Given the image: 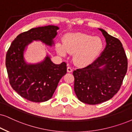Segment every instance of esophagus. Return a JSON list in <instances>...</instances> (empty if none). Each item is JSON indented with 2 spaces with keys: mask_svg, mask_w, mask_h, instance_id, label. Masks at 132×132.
<instances>
[{
  "mask_svg": "<svg viewBox=\"0 0 132 132\" xmlns=\"http://www.w3.org/2000/svg\"><path fill=\"white\" fill-rule=\"evenodd\" d=\"M67 71H68V72L71 73V72H72V69L71 67H68L67 68Z\"/></svg>",
  "mask_w": 132,
  "mask_h": 132,
  "instance_id": "1",
  "label": "esophagus"
}]
</instances>
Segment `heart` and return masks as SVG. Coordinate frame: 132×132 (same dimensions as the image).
<instances>
[{"mask_svg": "<svg viewBox=\"0 0 132 132\" xmlns=\"http://www.w3.org/2000/svg\"><path fill=\"white\" fill-rule=\"evenodd\" d=\"M103 48V41L99 36L81 33L66 34L63 39V45L61 43L56 45L58 54L63 56L68 53L74 54V62L79 66L92 63L101 54Z\"/></svg>", "mask_w": 132, "mask_h": 132, "instance_id": "1", "label": "heart"}]
</instances>
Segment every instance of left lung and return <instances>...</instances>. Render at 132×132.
I'll return each instance as SVG.
<instances>
[{
    "mask_svg": "<svg viewBox=\"0 0 132 132\" xmlns=\"http://www.w3.org/2000/svg\"><path fill=\"white\" fill-rule=\"evenodd\" d=\"M98 29L105 38L104 50L92 64L73 72L76 96L89 105L111 99L121 88L127 70V58L121 41Z\"/></svg>",
    "mask_w": 132,
    "mask_h": 132,
    "instance_id": "left-lung-1",
    "label": "left lung"
}]
</instances>
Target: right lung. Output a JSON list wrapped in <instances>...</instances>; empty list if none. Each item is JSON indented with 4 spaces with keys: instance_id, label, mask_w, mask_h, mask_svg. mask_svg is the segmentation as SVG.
<instances>
[{
    "instance_id": "right-lung-1",
    "label": "right lung",
    "mask_w": 132,
    "mask_h": 132,
    "mask_svg": "<svg viewBox=\"0 0 132 132\" xmlns=\"http://www.w3.org/2000/svg\"><path fill=\"white\" fill-rule=\"evenodd\" d=\"M59 27L47 26L33 28L19 34L11 43L6 55V67L11 87L24 99L33 102H46L52 97L59 81L67 72L65 62L55 64L50 55L36 63H29L25 53L30 44L41 41L55 46Z\"/></svg>"
}]
</instances>
